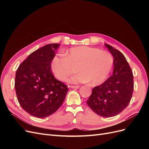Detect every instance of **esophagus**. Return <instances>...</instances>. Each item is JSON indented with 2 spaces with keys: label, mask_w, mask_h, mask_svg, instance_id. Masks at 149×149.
Listing matches in <instances>:
<instances>
[{
  "label": "esophagus",
  "mask_w": 149,
  "mask_h": 149,
  "mask_svg": "<svg viewBox=\"0 0 149 149\" xmlns=\"http://www.w3.org/2000/svg\"><path fill=\"white\" fill-rule=\"evenodd\" d=\"M70 88L73 89H78L79 88V86H70Z\"/></svg>",
  "instance_id": "34e87169"
}]
</instances>
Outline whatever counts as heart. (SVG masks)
<instances>
[{
    "label": "heart",
    "instance_id": "1",
    "mask_svg": "<svg viewBox=\"0 0 149 149\" xmlns=\"http://www.w3.org/2000/svg\"><path fill=\"white\" fill-rule=\"evenodd\" d=\"M66 55L56 54L52 58L51 69L54 76L65 81L77 66L78 73L68 79L70 83L90 82L92 86L100 84L109 76L114 63L113 56L107 51L87 46L68 49Z\"/></svg>",
    "mask_w": 149,
    "mask_h": 149
}]
</instances>
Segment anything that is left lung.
Listing matches in <instances>:
<instances>
[{"mask_svg":"<svg viewBox=\"0 0 149 149\" xmlns=\"http://www.w3.org/2000/svg\"><path fill=\"white\" fill-rule=\"evenodd\" d=\"M114 57V71L102 84L94 87L87 104L99 116L110 118L125 109L131 100L134 77L131 68L121 52L105 43Z\"/></svg>","mask_w":149,"mask_h":149,"instance_id":"left-lung-1","label":"left lung"}]
</instances>
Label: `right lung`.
Returning <instances> with one entry per match:
<instances>
[{
	"label": "right lung",
	"mask_w": 149,
	"mask_h": 149,
	"mask_svg": "<svg viewBox=\"0 0 149 149\" xmlns=\"http://www.w3.org/2000/svg\"><path fill=\"white\" fill-rule=\"evenodd\" d=\"M60 44H48L31 53L18 68L15 89L17 100L31 116L43 118L62 105L67 86L57 80L51 70V61Z\"/></svg>",
	"instance_id": "1"
}]
</instances>
